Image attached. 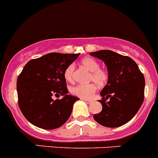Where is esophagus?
Wrapping results in <instances>:
<instances>
[{
	"mask_svg": "<svg viewBox=\"0 0 158 158\" xmlns=\"http://www.w3.org/2000/svg\"><path fill=\"white\" fill-rule=\"evenodd\" d=\"M82 100L83 101H85L86 104H90V103L92 102V101H91V100H88V99H82Z\"/></svg>",
	"mask_w": 158,
	"mask_h": 158,
	"instance_id": "34e87169",
	"label": "esophagus"
}]
</instances>
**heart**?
Here are the masks:
<instances>
[{"mask_svg":"<svg viewBox=\"0 0 158 158\" xmlns=\"http://www.w3.org/2000/svg\"><path fill=\"white\" fill-rule=\"evenodd\" d=\"M81 64L91 72L89 77V81H94L99 86H104L109 79L108 72L104 69H100L99 62L94 58L86 57L82 59ZM75 66L71 64L68 66L64 72V77L68 82H72L74 75ZM97 90V86L94 83L86 85H77L71 88V93L73 95L79 97L82 99H90Z\"/></svg>","mask_w":158,"mask_h":158,"instance_id":"b5f03b06","label":"heart"}]
</instances>
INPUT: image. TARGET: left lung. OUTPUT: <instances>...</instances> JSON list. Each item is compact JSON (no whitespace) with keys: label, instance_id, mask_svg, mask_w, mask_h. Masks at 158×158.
Listing matches in <instances>:
<instances>
[{"label":"left lung","instance_id":"obj_1","mask_svg":"<svg viewBox=\"0 0 158 158\" xmlns=\"http://www.w3.org/2000/svg\"><path fill=\"white\" fill-rule=\"evenodd\" d=\"M89 54L104 61L109 75L108 82L101 92L102 110L94 114V120L105 127L123 126L135 115L143 102V74L127 56L109 50Z\"/></svg>","mask_w":158,"mask_h":158}]
</instances>
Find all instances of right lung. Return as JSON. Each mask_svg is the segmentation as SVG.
<instances>
[{
  "label": "right lung",
  "mask_w": 158,
  "mask_h": 158,
  "mask_svg": "<svg viewBox=\"0 0 158 158\" xmlns=\"http://www.w3.org/2000/svg\"><path fill=\"white\" fill-rule=\"evenodd\" d=\"M79 54L50 53L30 60L23 68L17 79L19 106L32 125L54 129L69 118L79 98L68 94L64 72ZM54 95L63 97L54 101Z\"/></svg>",
  "instance_id": "obj_1"
}]
</instances>
